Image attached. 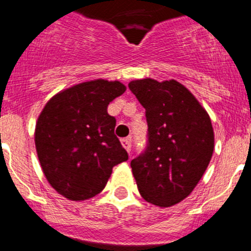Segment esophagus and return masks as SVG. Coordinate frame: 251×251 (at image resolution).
Masks as SVG:
<instances>
[{"instance_id": "34e87169", "label": "esophagus", "mask_w": 251, "mask_h": 251, "mask_svg": "<svg viewBox=\"0 0 251 251\" xmlns=\"http://www.w3.org/2000/svg\"><path fill=\"white\" fill-rule=\"evenodd\" d=\"M121 143H122L123 148H125L128 152H130V150H131V138L130 136H128V138H123L122 140H121Z\"/></svg>"}]
</instances>
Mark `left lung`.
<instances>
[{
  "label": "left lung",
  "instance_id": "1",
  "mask_svg": "<svg viewBox=\"0 0 251 251\" xmlns=\"http://www.w3.org/2000/svg\"><path fill=\"white\" fill-rule=\"evenodd\" d=\"M129 89L145 108L148 145L130 162L139 193L170 207L193 192L209 166L215 138L206 111L176 80L139 79Z\"/></svg>",
  "mask_w": 251,
  "mask_h": 251
}]
</instances>
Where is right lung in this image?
<instances>
[{
    "label": "right lung",
    "mask_w": 251,
    "mask_h": 251,
    "mask_svg": "<svg viewBox=\"0 0 251 251\" xmlns=\"http://www.w3.org/2000/svg\"><path fill=\"white\" fill-rule=\"evenodd\" d=\"M126 86L103 79L85 81L54 95L36 122L35 146L45 177L56 192L74 201L102 192L112 168L128 160L115 134L111 101Z\"/></svg>",
    "instance_id": "right-lung-1"
}]
</instances>
